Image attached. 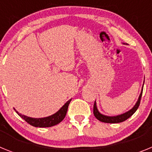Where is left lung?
<instances>
[{"instance_id": "1", "label": "left lung", "mask_w": 152, "mask_h": 152, "mask_svg": "<svg viewBox=\"0 0 152 152\" xmlns=\"http://www.w3.org/2000/svg\"><path fill=\"white\" fill-rule=\"evenodd\" d=\"M143 91V89H142ZM142 93L139 95V100L137 101V103H135V105L134 106V107L132 110H130L128 112L125 113L121 114V115H119V116H104L103 114L100 113L99 111H98L97 108H96V101L94 102V115L95 117L98 119V120H100V121L103 122V123H122V122H124L125 120H126L127 119L132 116L134 114V113L137 110V109L139 108V104H140V101H141V98H142Z\"/></svg>"}]
</instances>
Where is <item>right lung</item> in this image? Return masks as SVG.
Masks as SVG:
<instances>
[{
	"mask_svg": "<svg viewBox=\"0 0 152 152\" xmlns=\"http://www.w3.org/2000/svg\"><path fill=\"white\" fill-rule=\"evenodd\" d=\"M71 100H69L68 102H66L65 104L56 113L53 114V115L50 116H48V117L35 119V118L28 117V116L22 115L21 113H19L17 111H16V112H17V113L18 114L19 116H20L21 118H23L26 123H28L31 126H35V127H40V128L51 127V126L58 124L64 119V118L66 116L68 105H69Z\"/></svg>",
	"mask_w": 152,
	"mask_h": 152,
	"instance_id": "right-lung-1",
	"label": "right lung"
}]
</instances>
